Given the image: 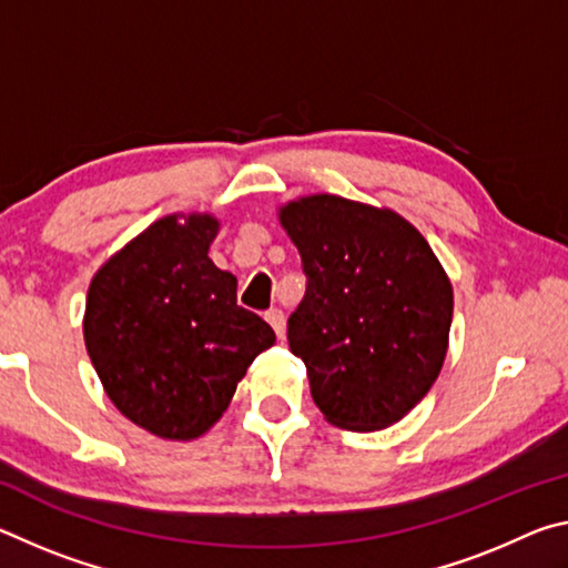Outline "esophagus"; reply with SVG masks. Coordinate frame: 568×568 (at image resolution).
Masks as SVG:
<instances>
[{"mask_svg":"<svg viewBox=\"0 0 568 568\" xmlns=\"http://www.w3.org/2000/svg\"><path fill=\"white\" fill-rule=\"evenodd\" d=\"M265 321L273 325L277 338H283V335H285V313L277 311V307H271V311L265 313Z\"/></svg>","mask_w":568,"mask_h":568,"instance_id":"obj_1","label":"esophagus"}]
</instances>
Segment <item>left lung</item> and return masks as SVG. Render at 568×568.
Returning a JSON list of instances; mask_svg holds the SVG:
<instances>
[{
    "mask_svg": "<svg viewBox=\"0 0 568 568\" xmlns=\"http://www.w3.org/2000/svg\"><path fill=\"white\" fill-rule=\"evenodd\" d=\"M305 295L287 345L315 406L348 430H378L426 396L446 358L454 291L434 250L390 210L313 195L281 210Z\"/></svg>",
    "mask_w": 568,
    "mask_h": 568,
    "instance_id": "8db88e82",
    "label": "left lung"
}]
</instances>
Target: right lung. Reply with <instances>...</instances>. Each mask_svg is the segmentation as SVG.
<instances>
[{
	"instance_id": "right-lung-1",
	"label": "right lung",
	"mask_w": 568,
	"mask_h": 568,
	"mask_svg": "<svg viewBox=\"0 0 568 568\" xmlns=\"http://www.w3.org/2000/svg\"><path fill=\"white\" fill-rule=\"evenodd\" d=\"M217 220H158L94 275L84 343L110 400L160 438L187 440L223 416L247 365L275 343L207 257Z\"/></svg>"
}]
</instances>
